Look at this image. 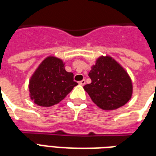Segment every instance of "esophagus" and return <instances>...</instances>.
<instances>
[{
  "label": "esophagus",
  "mask_w": 156,
  "mask_h": 156,
  "mask_svg": "<svg viewBox=\"0 0 156 156\" xmlns=\"http://www.w3.org/2000/svg\"><path fill=\"white\" fill-rule=\"evenodd\" d=\"M85 83H86L85 80H84V79H83V80H81V81H79L78 83H79L80 85H84V84H85Z\"/></svg>",
  "instance_id": "esophagus-1"
}]
</instances>
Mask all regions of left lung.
<instances>
[{
  "mask_svg": "<svg viewBox=\"0 0 156 156\" xmlns=\"http://www.w3.org/2000/svg\"><path fill=\"white\" fill-rule=\"evenodd\" d=\"M91 83L83 89L94 104L103 110H116L130 100L132 81L127 72L110 56H101L92 67Z\"/></svg>",
  "mask_w": 156,
  "mask_h": 156,
  "instance_id": "obj_1",
  "label": "left lung"
}]
</instances>
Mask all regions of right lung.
<instances>
[{"mask_svg":"<svg viewBox=\"0 0 156 156\" xmlns=\"http://www.w3.org/2000/svg\"><path fill=\"white\" fill-rule=\"evenodd\" d=\"M76 85L78 83L73 81V73L65 70L62 61L49 56L30 79V97L35 104L49 107L62 101Z\"/></svg>","mask_w":156,"mask_h":156,"instance_id":"right-lung-1","label":"right lung"}]
</instances>
